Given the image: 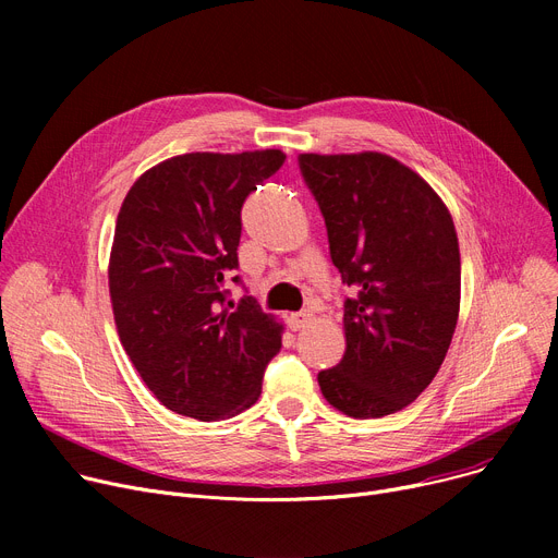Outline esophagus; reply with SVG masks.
Masks as SVG:
<instances>
[{"instance_id": "1", "label": "esophagus", "mask_w": 558, "mask_h": 558, "mask_svg": "<svg viewBox=\"0 0 558 558\" xmlns=\"http://www.w3.org/2000/svg\"><path fill=\"white\" fill-rule=\"evenodd\" d=\"M310 318H312V314H310V312L289 314V316H287V324H289V328H291V330L299 332V330H303V328L310 324Z\"/></svg>"}]
</instances>
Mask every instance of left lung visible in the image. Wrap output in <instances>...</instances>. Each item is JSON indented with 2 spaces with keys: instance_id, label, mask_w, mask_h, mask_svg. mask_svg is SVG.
Wrapping results in <instances>:
<instances>
[{
  "instance_id": "obj_1",
  "label": "left lung",
  "mask_w": 558,
  "mask_h": 558,
  "mask_svg": "<svg viewBox=\"0 0 558 558\" xmlns=\"http://www.w3.org/2000/svg\"><path fill=\"white\" fill-rule=\"evenodd\" d=\"M299 162L332 264L353 289L343 303L345 353L318 373L320 393L350 418L396 414L427 389L457 328L452 215L421 173L387 154H303Z\"/></svg>"
}]
</instances>
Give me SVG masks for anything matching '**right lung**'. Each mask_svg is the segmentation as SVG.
<instances>
[{
  "label": "right lung",
  "mask_w": 558,
  "mask_h": 558,
  "mask_svg": "<svg viewBox=\"0 0 558 558\" xmlns=\"http://www.w3.org/2000/svg\"><path fill=\"white\" fill-rule=\"evenodd\" d=\"M282 162L280 149L173 156L140 175L117 215L108 259L117 335L175 414L205 423L242 414L280 350L282 324L253 299L226 303V278L238 269L242 205Z\"/></svg>",
  "instance_id": "obj_1"
}]
</instances>
